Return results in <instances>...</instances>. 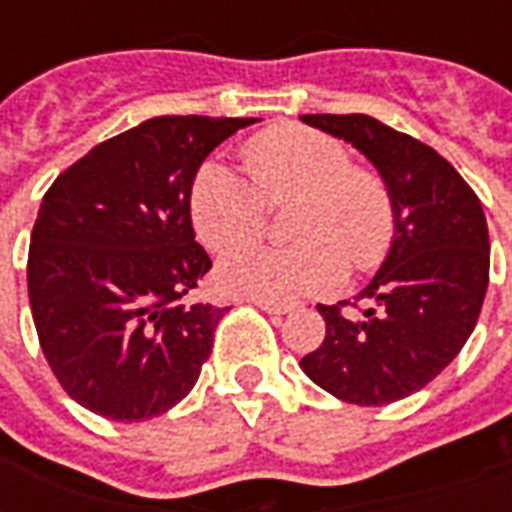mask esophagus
I'll return each instance as SVG.
<instances>
[{
    "label": "esophagus",
    "mask_w": 512,
    "mask_h": 512,
    "mask_svg": "<svg viewBox=\"0 0 512 512\" xmlns=\"http://www.w3.org/2000/svg\"><path fill=\"white\" fill-rule=\"evenodd\" d=\"M255 307H260L268 315H285L290 312V304H279V301H266V299H255Z\"/></svg>",
    "instance_id": "34e87169"
}]
</instances>
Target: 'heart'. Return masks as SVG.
Here are the masks:
<instances>
[{
    "mask_svg": "<svg viewBox=\"0 0 512 512\" xmlns=\"http://www.w3.org/2000/svg\"><path fill=\"white\" fill-rule=\"evenodd\" d=\"M252 184L222 161L202 164L191 183V222L213 252H233L266 230V202L296 197L290 235L299 244L244 249L219 266V285L235 296L290 301L340 288L345 260L373 271L395 241L397 211L386 180L351 164V150L307 126H277L244 147Z\"/></svg>",
    "mask_w": 512,
    "mask_h": 512,
    "instance_id": "obj_1",
    "label": "heart"
}]
</instances>
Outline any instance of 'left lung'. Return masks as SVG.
I'll use <instances>...</instances> for the list:
<instances>
[{"mask_svg": "<svg viewBox=\"0 0 512 512\" xmlns=\"http://www.w3.org/2000/svg\"><path fill=\"white\" fill-rule=\"evenodd\" d=\"M378 169L397 211L395 241L359 290L362 315L318 304L326 337L301 370L329 395L386 406L428 386L474 332L488 290L483 205L447 158L367 115H301Z\"/></svg>", "mask_w": 512, "mask_h": 512, "instance_id": "obj_1", "label": "left lung"}]
</instances>
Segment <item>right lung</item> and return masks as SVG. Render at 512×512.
<instances>
[{
    "label": "right lung",
    "instance_id": "1",
    "mask_svg": "<svg viewBox=\"0 0 512 512\" xmlns=\"http://www.w3.org/2000/svg\"><path fill=\"white\" fill-rule=\"evenodd\" d=\"M257 117H153L95 145L51 183L29 244L27 288L62 389L115 422L178 406L227 307L183 304L211 257L194 241L191 183Z\"/></svg>",
    "mask_w": 512,
    "mask_h": 512
}]
</instances>
